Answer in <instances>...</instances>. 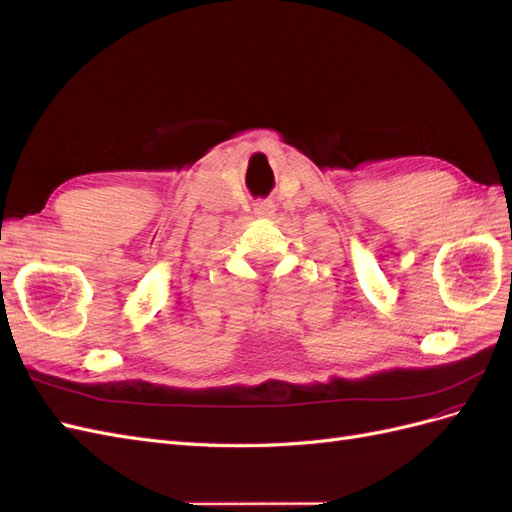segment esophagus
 I'll list each match as a JSON object with an SVG mask.
<instances>
[{
	"mask_svg": "<svg viewBox=\"0 0 512 512\" xmlns=\"http://www.w3.org/2000/svg\"><path fill=\"white\" fill-rule=\"evenodd\" d=\"M274 212H276V206L272 199H259L255 203V214L261 218H270V216H274Z\"/></svg>",
	"mask_w": 512,
	"mask_h": 512,
	"instance_id": "esophagus-1",
	"label": "esophagus"
}]
</instances>
